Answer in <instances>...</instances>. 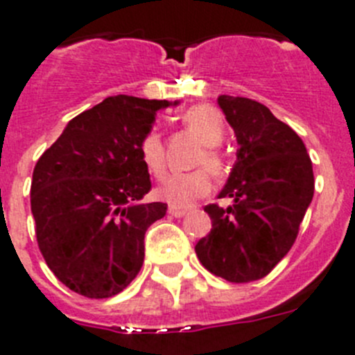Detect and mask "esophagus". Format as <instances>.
<instances>
[{
  "label": "esophagus",
  "mask_w": 355,
  "mask_h": 355,
  "mask_svg": "<svg viewBox=\"0 0 355 355\" xmlns=\"http://www.w3.org/2000/svg\"><path fill=\"white\" fill-rule=\"evenodd\" d=\"M168 212H170V216H173V217H184L185 214L189 212V209H184V207L171 205L170 209H168Z\"/></svg>",
  "instance_id": "34e87169"
}]
</instances>
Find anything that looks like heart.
<instances>
[{
	"label": "heart",
	"mask_w": 355,
	"mask_h": 355,
	"mask_svg": "<svg viewBox=\"0 0 355 355\" xmlns=\"http://www.w3.org/2000/svg\"><path fill=\"white\" fill-rule=\"evenodd\" d=\"M185 127L200 138V141L205 145L203 152L198 157V164H207L212 171L221 173L225 168L221 154L216 148L225 138V122H223L221 113L212 106L191 107L184 114ZM139 161L145 166V170L154 177H162L166 170L164 159V145L162 139L155 130H148L139 141ZM212 189V178L205 168L189 171V173H175L161 182L155 194L161 200L168 201L175 207H187L205 196Z\"/></svg>",
	"instance_id": "heart-1"
}]
</instances>
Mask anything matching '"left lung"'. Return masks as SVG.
<instances>
[{
    "label": "left lung",
    "instance_id": "obj_1",
    "mask_svg": "<svg viewBox=\"0 0 355 355\" xmlns=\"http://www.w3.org/2000/svg\"><path fill=\"white\" fill-rule=\"evenodd\" d=\"M217 104L239 143L219 193L233 203L205 207L212 230L194 249L207 270L248 283L267 276L295 242L315 191L313 166L302 139L267 106L230 95Z\"/></svg>",
    "mask_w": 355,
    "mask_h": 355
}]
</instances>
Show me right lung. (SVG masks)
<instances>
[{
	"label": "right lung",
	"mask_w": 355,
	"mask_h": 355,
	"mask_svg": "<svg viewBox=\"0 0 355 355\" xmlns=\"http://www.w3.org/2000/svg\"><path fill=\"white\" fill-rule=\"evenodd\" d=\"M178 101L116 95L83 111L38 159L31 214L47 267L72 292L106 299L138 276L145 233L168 205L139 203L150 173L139 141L155 113Z\"/></svg>",
	"instance_id": "right-lung-1"
}]
</instances>
